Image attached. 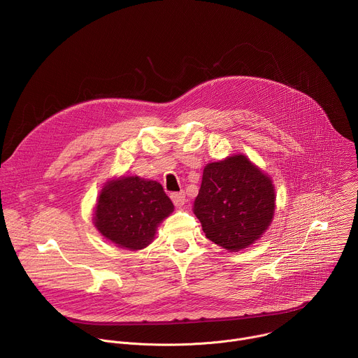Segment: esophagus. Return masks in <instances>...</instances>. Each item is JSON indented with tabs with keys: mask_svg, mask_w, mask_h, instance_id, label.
<instances>
[{
	"mask_svg": "<svg viewBox=\"0 0 358 358\" xmlns=\"http://www.w3.org/2000/svg\"><path fill=\"white\" fill-rule=\"evenodd\" d=\"M171 199L177 208H181L185 203V194L184 192H174L171 194Z\"/></svg>",
	"mask_w": 358,
	"mask_h": 358,
	"instance_id": "obj_1",
	"label": "esophagus"
}]
</instances>
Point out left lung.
<instances>
[{
  "label": "left lung",
  "mask_w": 358,
  "mask_h": 358,
  "mask_svg": "<svg viewBox=\"0 0 358 358\" xmlns=\"http://www.w3.org/2000/svg\"><path fill=\"white\" fill-rule=\"evenodd\" d=\"M275 208L272 178L241 152L203 167L192 211L210 241L239 252L266 232Z\"/></svg>",
  "instance_id": "obj_1"
}]
</instances>
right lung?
I'll return each mask as SVG.
<instances>
[{"label":"right lung","mask_w":358,"mask_h":358,"mask_svg":"<svg viewBox=\"0 0 358 358\" xmlns=\"http://www.w3.org/2000/svg\"><path fill=\"white\" fill-rule=\"evenodd\" d=\"M174 211L160 182L120 176L101 187L93 210V225L105 239L127 250L155 241L159 225Z\"/></svg>","instance_id":"right-lung-1"}]
</instances>
